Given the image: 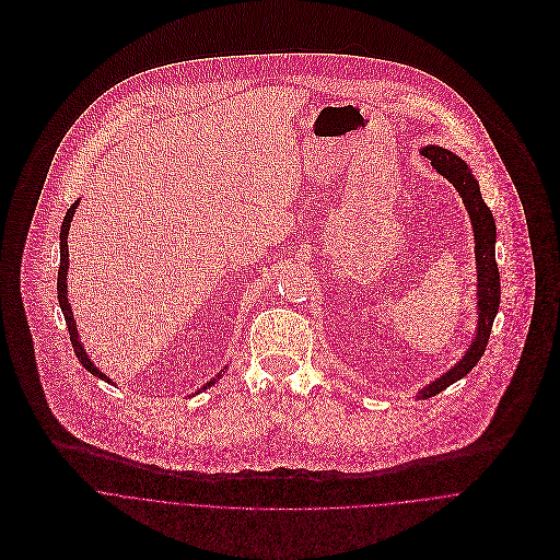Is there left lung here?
<instances>
[{
	"label": "left lung",
	"instance_id": "obj_1",
	"mask_svg": "<svg viewBox=\"0 0 560 560\" xmlns=\"http://www.w3.org/2000/svg\"><path fill=\"white\" fill-rule=\"evenodd\" d=\"M427 160L431 161V165L444 176L448 178L455 189L459 191L470 222H472V231H475V258H477V298H479V325H477V336L470 342L466 355L442 377H438L433 384L424 386L418 393V399H429L440 395L442 390H446L451 384L459 382L462 377H466L480 360V355L485 353L489 334H491V325L498 315V306H500V273H498V265H495V222L493 215L489 211V207L485 205V200L480 198L479 180L472 176L470 167L466 165V161L457 158L455 153H451L448 149L442 147H427L420 151Z\"/></svg>",
	"mask_w": 560,
	"mask_h": 560
}]
</instances>
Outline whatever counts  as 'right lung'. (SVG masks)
<instances>
[{
    "instance_id": "obj_1",
    "label": "right lung",
    "mask_w": 560,
    "mask_h": 560,
    "mask_svg": "<svg viewBox=\"0 0 560 560\" xmlns=\"http://www.w3.org/2000/svg\"><path fill=\"white\" fill-rule=\"evenodd\" d=\"M78 205H80V200H75L73 205H71V209L67 211V215H65V222H62V231H60V269H58V302H60V308H62V315H65V320H67V327H69V334H71V345H73V349H75V355H78V360H80L81 364H83V369L85 371H90L94 377H98V380H103V382H107V384H114L107 375H103L92 362H90V358H88V353H85V349L81 347L80 336H78V325H75V319H73V311H71V304H69V291H67V271H69V231H71V220H73V215H75V209H78ZM222 377V373L218 375V377H213L209 384H205L202 386V390H207L209 386H213L218 380Z\"/></svg>"
}]
</instances>
